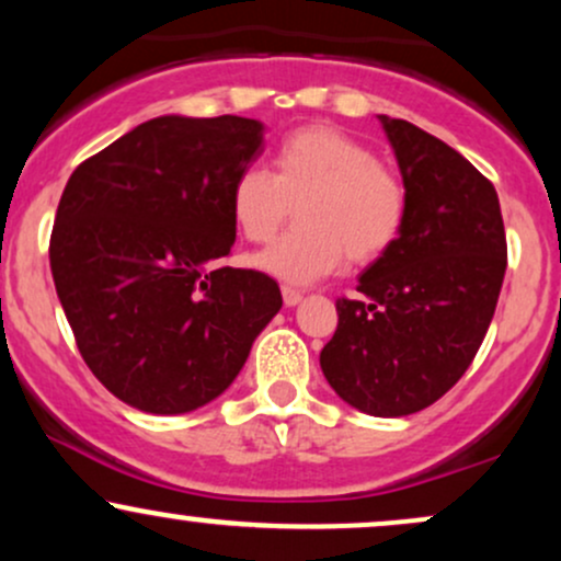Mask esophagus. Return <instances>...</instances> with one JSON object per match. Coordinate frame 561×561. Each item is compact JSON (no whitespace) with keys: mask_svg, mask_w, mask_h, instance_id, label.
Returning a JSON list of instances; mask_svg holds the SVG:
<instances>
[{"mask_svg":"<svg viewBox=\"0 0 561 561\" xmlns=\"http://www.w3.org/2000/svg\"><path fill=\"white\" fill-rule=\"evenodd\" d=\"M282 298H285V306H298V302L302 300V293L293 287H282Z\"/></svg>","mask_w":561,"mask_h":561,"instance_id":"34e87169","label":"esophagus"}]
</instances>
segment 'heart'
I'll return each instance as SVG.
<instances>
[{"instance_id": "obj_1", "label": "heart", "mask_w": 561, "mask_h": 561, "mask_svg": "<svg viewBox=\"0 0 561 561\" xmlns=\"http://www.w3.org/2000/svg\"><path fill=\"white\" fill-rule=\"evenodd\" d=\"M231 218L248 242L266 244L298 210V227L255 259L289 285H308L351 263L382 259L405 224V186L371 147L334 126L289 131L274 171L250 165L231 182Z\"/></svg>"}]
</instances>
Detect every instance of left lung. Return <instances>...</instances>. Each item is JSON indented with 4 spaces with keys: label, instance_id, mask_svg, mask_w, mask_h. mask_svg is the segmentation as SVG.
<instances>
[{
    "label": "left lung",
    "instance_id": "left-lung-1",
    "mask_svg": "<svg viewBox=\"0 0 561 561\" xmlns=\"http://www.w3.org/2000/svg\"><path fill=\"white\" fill-rule=\"evenodd\" d=\"M405 199L398 242L337 298L319 362L332 390L371 416L427 409L459 382L491 327L506 272L493 184L465 156L401 118L379 115Z\"/></svg>",
    "mask_w": 561,
    "mask_h": 561
}]
</instances>
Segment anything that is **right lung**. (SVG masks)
Returning <instances> with one entry per match:
<instances>
[{"instance_id":"obj_1","label":"right lung","mask_w":561,"mask_h":561,"mask_svg":"<svg viewBox=\"0 0 561 561\" xmlns=\"http://www.w3.org/2000/svg\"><path fill=\"white\" fill-rule=\"evenodd\" d=\"M261 152V121L160 115L70 173L49 237L57 298L92 375L134 409L214 401L282 308L272 276L221 263L231 182Z\"/></svg>"}]
</instances>
